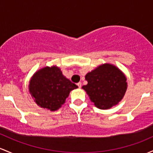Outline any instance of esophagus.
Wrapping results in <instances>:
<instances>
[{
	"label": "esophagus",
	"mask_w": 153,
	"mask_h": 153,
	"mask_svg": "<svg viewBox=\"0 0 153 153\" xmlns=\"http://www.w3.org/2000/svg\"><path fill=\"white\" fill-rule=\"evenodd\" d=\"M77 85H78V88H81V83H80V82H79V83H77Z\"/></svg>",
	"instance_id": "obj_1"
}]
</instances>
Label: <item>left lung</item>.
Masks as SVG:
<instances>
[{"instance_id":"left-lung-1","label":"left lung","mask_w":153,"mask_h":153,"mask_svg":"<svg viewBox=\"0 0 153 153\" xmlns=\"http://www.w3.org/2000/svg\"><path fill=\"white\" fill-rule=\"evenodd\" d=\"M88 84L83 85L90 100L102 110L111 108L123 99L127 88L126 78L114 65L105 64L85 75Z\"/></svg>"}]
</instances>
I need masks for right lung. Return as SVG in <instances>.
Listing matches in <instances>:
<instances>
[{
    "label": "right lung",
    "instance_id": "right-lung-1",
    "mask_svg": "<svg viewBox=\"0 0 153 153\" xmlns=\"http://www.w3.org/2000/svg\"><path fill=\"white\" fill-rule=\"evenodd\" d=\"M78 88L62 75L57 67L44 68L30 81L29 90L37 105L51 111L58 110L65 102L70 91Z\"/></svg>",
    "mask_w": 153,
    "mask_h": 153
}]
</instances>
